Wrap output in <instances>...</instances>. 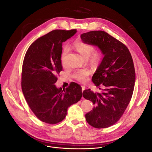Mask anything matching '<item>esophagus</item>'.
Instances as JSON below:
<instances>
[{
  "label": "esophagus",
  "instance_id": "1",
  "mask_svg": "<svg viewBox=\"0 0 152 152\" xmlns=\"http://www.w3.org/2000/svg\"><path fill=\"white\" fill-rule=\"evenodd\" d=\"M85 87L84 86H82V92L83 93V91L85 90Z\"/></svg>",
  "mask_w": 152,
  "mask_h": 152
}]
</instances>
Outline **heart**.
<instances>
[{
    "mask_svg": "<svg viewBox=\"0 0 152 152\" xmlns=\"http://www.w3.org/2000/svg\"><path fill=\"white\" fill-rule=\"evenodd\" d=\"M73 47L81 55L85 58H88L90 63L94 66L98 65L102 59L101 52L99 51H94V48L91 45L80 41H76L73 43ZM68 52L69 48H64L61 55V62L63 66L66 65V59ZM90 70L88 69H81L76 70L73 75V77L79 82H85L88 80V77L90 75Z\"/></svg>",
    "mask_w": 152,
    "mask_h": 152,
    "instance_id": "b5f03b06",
    "label": "heart"
}]
</instances>
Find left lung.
Wrapping results in <instances>:
<instances>
[{"instance_id": "1", "label": "left lung", "mask_w": 152, "mask_h": 152, "mask_svg": "<svg viewBox=\"0 0 152 152\" xmlns=\"http://www.w3.org/2000/svg\"><path fill=\"white\" fill-rule=\"evenodd\" d=\"M80 38L97 46L104 55L92 77L101 92L90 89L83 92V97L94 104L85 118L94 127H108L121 118L132 98L135 82L132 58L124 44L104 31H90L81 34Z\"/></svg>"}]
</instances>
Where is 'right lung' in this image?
I'll return each instance as SVG.
<instances>
[{
	"label": "right lung",
	"instance_id": "obj_1",
	"mask_svg": "<svg viewBox=\"0 0 152 152\" xmlns=\"http://www.w3.org/2000/svg\"><path fill=\"white\" fill-rule=\"evenodd\" d=\"M77 31L54 30L35 41L28 48L22 66L21 89L32 111L41 121L56 124L62 121L68 108L79 102L81 86L72 82L66 90L55 85L62 70V42Z\"/></svg>",
	"mask_w": 152,
	"mask_h": 152
}]
</instances>
